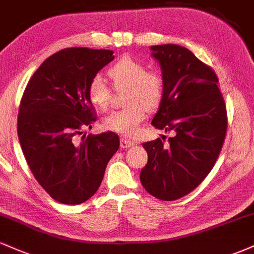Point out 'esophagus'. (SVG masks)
Returning a JSON list of instances; mask_svg holds the SVG:
<instances>
[{
  "label": "esophagus",
  "instance_id": "34e87169",
  "mask_svg": "<svg viewBox=\"0 0 254 254\" xmlns=\"http://www.w3.org/2000/svg\"><path fill=\"white\" fill-rule=\"evenodd\" d=\"M133 144H135L133 142L127 141V139H125V138H121V148H123V149H127V148L132 147Z\"/></svg>",
  "mask_w": 254,
  "mask_h": 254
}]
</instances>
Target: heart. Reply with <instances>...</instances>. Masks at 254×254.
Returning a JSON list of instances; mask_svg holds the SVG:
<instances>
[{
	"mask_svg": "<svg viewBox=\"0 0 254 254\" xmlns=\"http://www.w3.org/2000/svg\"><path fill=\"white\" fill-rule=\"evenodd\" d=\"M116 89H127L125 95L127 109L112 112L105 118L107 129L125 137L135 136L139 124L144 121L145 110H156L164 99V80L159 72L148 71L147 66L132 58L124 57L109 70ZM90 103L106 110L111 100V88L101 76H94L88 86Z\"/></svg>",
	"mask_w": 254,
	"mask_h": 254,
	"instance_id": "obj_1",
	"label": "heart"
}]
</instances>
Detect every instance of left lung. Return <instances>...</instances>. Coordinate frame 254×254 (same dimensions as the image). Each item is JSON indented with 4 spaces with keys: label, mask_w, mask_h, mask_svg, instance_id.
Returning <instances> with one entry per match:
<instances>
[{
    "label": "left lung",
    "mask_w": 254,
    "mask_h": 254,
    "mask_svg": "<svg viewBox=\"0 0 254 254\" xmlns=\"http://www.w3.org/2000/svg\"><path fill=\"white\" fill-rule=\"evenodd\" d=\"M164 80V99L151 123L173 131L142 145L148 162L139 174L142 185L161 200L179 199L203 182L214 167L227 131L226 105L218 78L190 50L176 44L150 46Z\"/></svg>",
    "instance_id": "left-lung-1"
}]
</instances>
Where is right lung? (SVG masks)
I'll use <instances>...</instances> for the list:
<instances>
[{
	"label": "right lung",
	"instance_id": "add662e5",
	"mask_svg": "<svg viewBox=\"0 0 254 254\" xmlns=\"http://www.w3.org/2000/svg\"><path fill=\"white\" fill-rule=\"evenodd\" d=\"M113 60L111 50L64 49L46 58L26 86L17 116L20 145L37 182L60 203L89 199L119 148L112 131L78 139L82 127L97 121L89 82Z\"/></svg>",
	"mask_w": 254,
	"mask_h": 254
}]
</instances>
